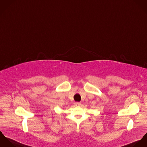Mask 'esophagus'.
<instances>
[{
  "label": "esophagus",
  "instance_id": "1",
  "mask_svg": "<svg viewBox=\"0 0 147 147\" xmlns=\"http://www.w3.org/2000/svg\"><path fill=\"white\" fill-rule=\"evenodd\" d=\"M74 105L76 107H80L81 105V103L80 102H75L74 103Z\"/></svg>",
  "mask_w": 147,
  "mask_h": 147
}]
</instances>
